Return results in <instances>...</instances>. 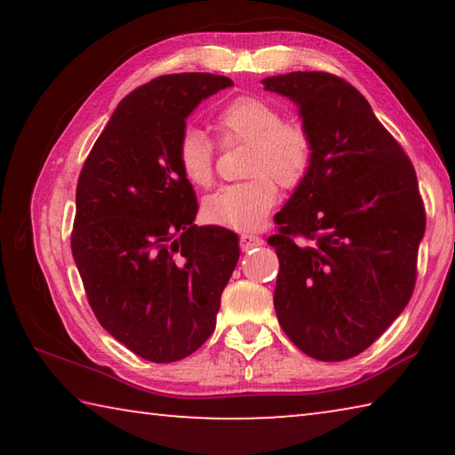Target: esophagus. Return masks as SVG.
Wrapping results in <instances>:
<instances>
[{
	"instance_id": "34e87169",
	"label": "esophagus",
	"mask_w": 455,
	"mask_h": 455,
	"mask_svg": "<svg viewBox=\"0 0 455 455\" xmlns=\"http://www.w3.org/2000/svg\"><path fill=\"white\" fill-rule=\"evenodd\" d=\"M263 244V238L259 235H252V233H241V246L246 249H252V246H260Z\"/></svg>"
}]
</instances>
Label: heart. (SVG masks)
<instances>
[{"mask_svg":"<svg viewBox=\"0 0 455 455\" xmlns=\"http://www.w3.org/2000/svg\"><path fill=\"white\" fill-rule=\"evenodd\" d=\"M220 144H246L244 182L227 184L203 200V219L236 230L257 228L273 211L279 187L297 188L309 176L315 140L301 122L283 120L279 106L259 96H238L214 114ZM217 148L204 132L187 128L176 142V163L195 187H211Z\"/></svg>","mask_w":455,"mask_h":455,"instance_id":"obj_1","label":"heart"}]
</instances>
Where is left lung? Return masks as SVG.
I'll use <instances>...</instances> for the list:
<instances>
[{"mask_svg": "<svg viewBox=\"0 0 455 455\" xmlns=\"http://www.w3.org/2000/svg\"><path fill=\"white\" fill-rule=\"evenodd\" d=\"M315 140L309 176L276 212L275 311L319 361L359 355L410 303L426 209L411 160L357 88L327 72L265 78Z\"/></svg>", "mask_w": 455, "mask_h": 455, "instance_id": "8db88e82", "label": "left lung"}]
</instances>
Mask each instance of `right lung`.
I'll return each instance as SVG.
<instances>
[{
    "instance_id": "obj_1",
    "label": "right lung",
    "mask_w": 455,
    "mask_h": 455,
    "mask_svg": "<svg viewBox=\"0 0 455 455\" xmlns=\"http://www.w3.org/2000/svg\"><path fill=\"white\" fill-rule=\"evenodd\" d=\"M233 86L214 74H168L122 100L76 187L72 255L108 333L154 363L195 353L217 325L238 236L196 227L195 188L176 142L204 98Z\"/></svg>"
}]
</instances>
